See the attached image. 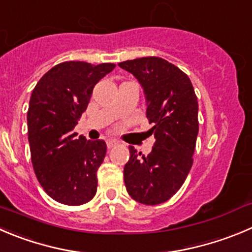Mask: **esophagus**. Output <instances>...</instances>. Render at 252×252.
I'll return each mask as SVG.
<instances>
[{
    "label": "esophagus",
    "mask_w": 252,
    "mask_h": 252,
    "mask_svg": "<svg viewBox=\"0 0 252 252\" xmlns=\"http://www.w3.org/2000/svg\"><path fill=\"white\" fill-rule=\"evenodd\" d=\"M106 143H107V148H112V147H115V146L119 145V141L110 138V140H107Z\"/></svg>",
    "instance_id": "esophagus-1"
}]
</instances>
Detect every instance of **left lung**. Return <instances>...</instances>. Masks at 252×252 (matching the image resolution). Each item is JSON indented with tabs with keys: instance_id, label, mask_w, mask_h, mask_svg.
Returning a JSON list of instances; mask_svg holds the SVG:
<instances>
[{
	"instance_id": "obj_1",
	"label": "left lung",
	"mask_w": 252,
	"mask_h": 252,
	"mask_svg": "<svg viewBox=\"0 0 252 252\" xmlns=\"http://www.w3.org/2000/svg\"><path fill=\"white\" fill-rule=\"evenodd\" d=\"M120 68L132 74L145 92L147 119L155 136L148 156L130 146L124 168L127 193L136 202L156 205L179 190L193 164L198 122V99L190 79L178 66L158 57L126 61Z\"/></svg>"
}]
</instances>
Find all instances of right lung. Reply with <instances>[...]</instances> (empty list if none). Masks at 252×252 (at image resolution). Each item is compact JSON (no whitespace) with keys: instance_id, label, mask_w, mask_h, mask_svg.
Listing matches in <instances>:
<instances>
[{"instance_id":"add662e5","label":"right lung","mask_w":252,"mask_h":252,"mask_svg":"<svg viewBox=\"0 0 252 252\" xmlns=\"http://www.w3.org/2000/svg\"><path fill=\"white\" fill-rule=\"evenodd\" d=\"M115 66L64 62L47 71L33 89L27 112L33 169L45 193L62 204H85L96 194L106 143L78 137L74 127L94 86Z\"/></svg>"}]
</instances>
